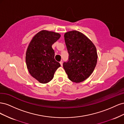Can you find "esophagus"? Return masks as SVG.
<instances>
[{"label": "esophagus", "mask_w": 124, "mask_h": 124, "mask_svg": "<svg viewBox=\"0 0 124 124\" xmlns=\"http://www.w3.org/2000/svg\"><path fill=\"white\" fill-rule=\"evenodd\" d=\"M59 63H60V64H61V66H62V61H61V62H59Z\"/></svg>", "instance_id": "obj_1"}]
</instances>
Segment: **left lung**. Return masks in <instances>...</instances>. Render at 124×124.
<instances>
[{"instance_id":"left-lung-1","label":"left lung","mask_w":124,"mask_h":124,"mask_svg":"<svg viewBox=\"0 0 124 124\" xmlns=\"http://www.w3.org/2000/svg\"><path fill=\"white\" fill-rule=\"evenodd\" d=\"M69 60L63 67L69 79L76 83L83 82L91 76L97 64L96 47L83 33L77 31L64 35Z\"/></svg>"}]
</instances>
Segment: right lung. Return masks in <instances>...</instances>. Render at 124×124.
I'll list each match as a JSON object with an SVG mask.
<instances>
[{"label": "right lung", "mask_w": 124, "mask_h": 124, "mask_svg": "<svg viewBox=\"0 0 124 124\" xmlns=\"http://www.w3.org/2000/svg\"><path fill=\"white\" fill-rule=\"evenodd\" d=\"M60 37L58 33L43 30L34 36L28 45L26 52V66L31 76L41 83L51 81L61 66L54 59L52 47Z\"/></svg>", "instance_id": "add662e5"}]
</instances>
